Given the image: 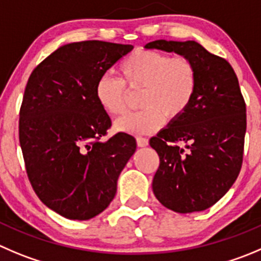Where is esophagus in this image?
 Listing matches in <instances>:
<instances>
[{
  "instance_id": "esophagus-1",
  "label": "esophagus",
  "mask_w": 261,
  "mask_h": 261,
  "mask_svg": "<svg viewBox=\"0 0 261 261\" xmlns=\"http://www.w3.org/2000/svg\"><path fill=\"white\" fill-rule=\"evenodd\" d=\"M137 145L138 147H146L148 145V140L145 137H137Z\"/></svg>"
}]
</instances>
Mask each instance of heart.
Returning a JSON list of instances; mask_svg holds the SVG:
<instances>
[{"label":"heart","instance_id":"b5f03b06","mask_svg":"<svg viewBox=\"0 0 261 261\" xmlns=\"http://www.w3.org/2000/svg\"><path fill=\"white\" fill-rule=\"evenodd\" d=\"M121 79L103 74L96 83L98 105L109 115L125 111L128 89L143 88L140 106L115 123L118 130L135 136L156 132L169 120L179 119L192 105L197 93V68L183 55L172 56L152 49H138L119 65Z\"/></svg>","mask_w":261,"mask_h":261}]
</instances>
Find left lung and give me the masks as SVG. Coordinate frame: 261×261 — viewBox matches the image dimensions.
<instances>
[{
	"mask_svg": "<svg viewBox=\"0 0 261 261\" xmlns=\"http://www.w3.org/2000/svg\"><path fill=\"white\" fill-rule=\"evenodd\" d=\"M145 48L183 55L197 68L191 108L151 138L150 146L160 159L152 180L156 198L175 213L202 212L228 192L242 166L246 103L237 75L225 59L195 41L159 39Z\"/></svg>",
	"mask_w": 261,
	"mask_h": 261,
	"instance_id": "1",
	"label": "left lung"
}]
</instances>
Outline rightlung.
Instances as JSON below:
<instances>
[{"label": "right lung", "instance_id": "1", "mask_svg": "<svg viewBox=\"0 0 261 261\" xmlns=\"http://www.w3.org/2000/svg\"><path fill=\"white\" fill-rule=\"evenodd\" d=\"M132 48L74 42L52 52L29 76L19 119L27 174L39 200L64 218L88 220L102 213L137 147L126 133L101 141L111 120L95 95L98 78Z\"/></svg>", "mask_w": 261, "mask_h": 261}]
</instances>
